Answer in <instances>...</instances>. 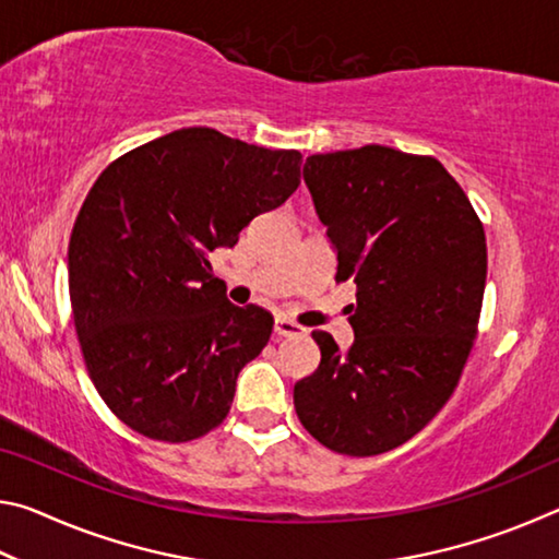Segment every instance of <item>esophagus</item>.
Instances as JSON below:
<instances>
[{
	"mask_svg": "<svg viewBox=\"0 0 559 559\" xmlns=\"http://www.w3.org/2000/svg\"><path fill=\"white\" fill-rule=\"evenodd\" d=\"M273 330H276L278 337H298V335H306V328L298 325L296 320H288V318H276V323H273Z\"/></svg>",
	"mask_w": 559,
	"mask_h": 559,
	"instance_id": "34e87169",
	"label": "esophagus"
}]
</instances>
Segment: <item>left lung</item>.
<instances>
[{"mask_svg":"<svg viewBox=\"0 0 559 559\" xmlns=\"http://www.w3.org/2000/svg\"><path fill=\"white\" fill-rule=\"evenodd\" d=\"M302 179L357 283L355 340L313 330L320 365L293 386L302 427L335 453L377 456L419 433L456 390L478 333L486 231L447 167L384 145L310 155Z\"/></svg>","mask_w":559,"mask_h":559,"instance_id":"1","label":"left lung"}]
</instances>
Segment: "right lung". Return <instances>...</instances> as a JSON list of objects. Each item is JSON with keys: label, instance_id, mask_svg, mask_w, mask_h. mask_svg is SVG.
<instances>
[{"label": "right lung", "instance_id": "add662e5", "mask_svg": "<svg viewBox=\"0 0 559 559\" xmlns=\"http://www.w3.org/2000/svg\"><path fill=\"white\" fill-rule=\"evenodd\" d=\"M298 150L182 128L103 169L69 241L73 325L103 402L147 439L219 427L273 316L226 300L210 257L300 185Z\"/></svg>", "mask_w": 559, "mask_h": 559}]
</instances>
